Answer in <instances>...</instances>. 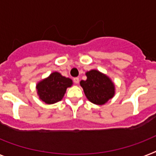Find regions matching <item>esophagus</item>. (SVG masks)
<instances>
[{"label": "esophagus", "mask_w": 156, "mask_h": 156, "mask_svg": "<svg viewBox=\"0 0 156 156\" xmlns=\"http://www.w3.org/2000/svg\"><path fill=\"white\" fill-rule=\"evenodd\" d=\"M73 81H74V82L75 84H78V83H79V78H74Z\"/></svg>", "instance_id": "obj_1"}]
</instances>
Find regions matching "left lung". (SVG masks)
Listing matches in <instances>:
<instances>
[{
	"label": "left lung",
	"instance_id": "1",
	"mask_svg": "<svg viewBox=\"0 0 156 156\" xmlns=\"http://www.w3.org/2000/svg\"><path fill=\"white\" fill-rule=\"evenodd\" d=\"M87 79L80 85L88 100L94 104L103 105L114 95L115 86L106 75L96 70L86 73Z\"/></svg>",
	"mask_w": 156,
	"mask_h": 156
}]
</instances>
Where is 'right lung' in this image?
Instances as JSON below:
<instances>
[{"label": "right lung", "instance_id": "1", "mask_svg": "<svg viewBox=\"0 0 156 156\" xmlns=\"http://www.w3.org/2000/svg\"><path fill=\"white\" fill-rule=\"evenodd\" d=\"M72 80L54 72L48 78L41 81L36 86L40 98L47 104H54L61 101L66 88L70 87Z\"/></svg>", "mask_w": 156, "mask_h": 156}]
</instances>
